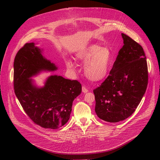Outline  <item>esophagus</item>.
I'll return each mask as SVG.
<instances>
[{
	"label": "esophagus",
	"instance_id": "1",
	"mask_svg": "<svg viewBox=\"0 0 160 160\" xmlns=\"http://www.w3.org/2000/svg\"><path fill=\"white\" fill-rule=\"evenodd\" d=\"M82 91H83V93H88L89 90L87 89L85 86H83V87H82Z\"/></svg>",
	"mask_w": 160,
	"mask_h": 160
}]
</instances>
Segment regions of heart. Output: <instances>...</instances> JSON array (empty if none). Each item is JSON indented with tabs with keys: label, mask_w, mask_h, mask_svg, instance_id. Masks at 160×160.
Returning a JSON list of instances; mask_svg holds the SVG:
<instances>
[{
	"label": "heart",
	"mask_w": 160,
	"mask_h": 160,
	"mask_svg": "<svg viewBox=\"0 0 160 160\" xmlns=\"http://www.w3.org/2000/svg\"><path fill=\"white\" fill-rule=\"evenodd\" d=\"M77 58L85 64L84 74L91 81H99L108 75L112 64V53L108 47L98 45H91L77 54ZM67 68L74 70L75 62L67 60Z\"/></svg>",
	"instance_id": "1"
}]
</instances>
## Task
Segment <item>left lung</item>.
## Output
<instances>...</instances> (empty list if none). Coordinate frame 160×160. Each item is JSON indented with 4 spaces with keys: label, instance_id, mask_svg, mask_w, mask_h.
Returning a JSON list of instances; mask_svg holds the SVG:
<instances>
[{
    "label": "left lung",
    "instance_id": "obj_1",
    "mask_svg": "<svg viewBox=\"0 0 160 160\" xmlns=\"http://www.w3.org/2000/svg\"><path fill=\"white\" fill-rule=\"evenodd\" d=\"M122 37L123 46L109 75L93 90L97 115L110 123L119 122L132 115L146 93L148 82L142 47L123 33Z\"/></svg>",
    "mask_w": 160,
    "mask_h": 160
}]
</instances>
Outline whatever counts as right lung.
Wrapping results in <instances>:
<instances>
[{
	"instance_id": "1",
	"label": "right lung",
	"mask_w": 160,
	"mask_h": 160,
	"mask_svg": "<svg viewBox=\"0 0 160 160\" xmlns=\"http://www.w3.org/2000/svg\"><path fill=\"white\" fill-rule=\"evenodd\" d=\"M58 67L42 55L35 43H27L19 50L14 61V93L25 113L34 123L56 129L68 122L74 99L81 93L77 80L54 75L38 87L31 77L42 71H55Z\"/></svg>"
}]
</instances>
